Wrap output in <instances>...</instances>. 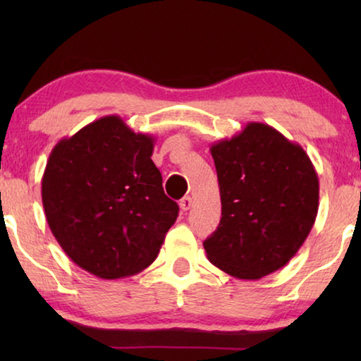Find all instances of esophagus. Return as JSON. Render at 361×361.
I'll return each mask as SVG.
<instances>
[{
	"instance_id": "obj_1",
	"label": "esophagus",
	"mask_w": 361,
	"mask_h": 361,
	"mask_svg": "<svg viewBox=\"0 0 361 361\" xmlns=\"http://www.w3.org/2000/svg\"><path fill=\"white\" fill-rule=\"evenodd\" d=\"M180 209L184 210V212H187V210H190L192 209V205H194V199H192L190 195H187V197H184V199L180 200Z\"/></svg>"
}]
</instances>
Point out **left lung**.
<instances>
[{"label":"left lung","mask_w":361,"mask_h":361,"mask_svg":"<svg viewBox=\"0 0 361 361\" xmlns=\"http://www.w3.org/2000/svg\"><path fill=\"white\" fill-rule=\"evenodd\" d=\"M221 219L207 258L236 279H259L293 259L319 210V177L307 152L273 126L251 121L210 147Z\"/></svg>","instance_id":"left-lung-1"}]
</instances>
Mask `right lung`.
<instances>
[{"mask_svg":"<svg viewBox=\"0 0 361 361\" xmlns=\"http://www.w3.org/2000/svg\"><path fill=\"white\" fill-rule=\"evenodd\" d=\"M154 137L120 116L92 121L54 146L42 176L52 235L77 266L120 279L157 258L179 205L152 162Z\"/></svg>","mask_w":361,"mask_h":361,"instance_id":"add662e5","label":"right lung"}]
</instances>
